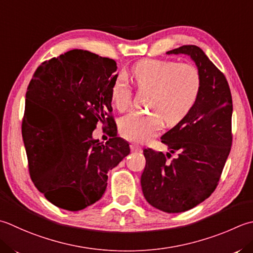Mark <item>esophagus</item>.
<instances>
[{"label": "esophagus", "mask_w": 253, "mask_h": 253, "mask_svg": "<svg viewBox=\"0 0 253 253\" xmlns=\"http://www.w3.org/2000/svg\"><path fill=\"white\" fill-rule=\"evenodd\" d=\"M130 149H131V151H139V150H141V147L139 145H137V143H131Z\"/></svg>", "instance_id": "1"}]
</instances>
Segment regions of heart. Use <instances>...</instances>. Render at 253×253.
Segmentation results:
<instances>
[{
	"mask_svg": "<svg viewBox=\"0 0 253 253\" xmlns=\"http://www.w3.org/2000/svg\"><path fill=\"white\" fill-rule=\"evenodd\" d=\"M137 88L149 92L146 106L151 111L131 112L120 121V132L127 140L142 142L159 131L162 122L167 125L180 123L199 98L202 76L189 63L160 59H143L131 69ZM132 90L126 78L120 74L114 81L112 100L118 111L130 105Z\"/></svg>",
	"mask_w": 253,
	"mask_h": 253,
	"instance_id": "b5f03b06",
	"label": "heart"
}]
</instances>
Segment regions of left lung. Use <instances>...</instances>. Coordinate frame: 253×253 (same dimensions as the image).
I'll return each mask as SVG.
<instances>
[{
	"instance_id": "8db88e82",
	"label": "left lung",
	"mask_w": 253,
	"mask_h": 253,
	"mask_svg": "<svg viewBox=\"0 0 253 253\" xmlns=\"http://www.w3.org/2000/svg\"><path fill=\"white\" fill-rule=\"evenodd\" d=\"M167 53L190 56L201 72L202 88L191 112L161 137L170 152L143 150L140 182L151 206L182 212L209 199L218 185L232 142V98L224 73L200 47L185 44ZM172 153L177 157L170 161Z\"/></svg>"
}]
</instances>
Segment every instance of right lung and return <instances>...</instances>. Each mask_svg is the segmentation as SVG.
Wrapping results in <instances>:
<instances>
[{
  "label": "right lung",
  "mask_w": 253,
  "mask_h": 253,
  "mask_svg": "<svg viewBox=\"0 0 253 253\" xmlns=\"http://www.w3.org/2000/svg\"><path fill=\"white\" fill-rule=\"evenodd\" d=\"M116 62L82 49L44 61L29 82L22 135L32 181L60 209L77 211L103 196L107 172L129 155L111 116ZM113 129L94 140L97 122Z\"/></svg>",
  "instance_id": "obj_1"
}]
</instances>
